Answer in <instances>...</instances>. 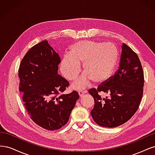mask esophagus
<instances>
[{"label":"esophagus","instance_id":"esophagus-1","mask_svg":"<svg viewBox=\"0 0 155 155\" xmlns=\"http://www.w3.org/2000/svg\"><path fill=\"white\" fill-rule=\"evenodd\" d=\"M86 92H87V91H79L78 92V94H79V97H81L83 96V95H84V94L86 93Z\"/></svg>","mask_w":155,"mask_h":155}]
</instances>
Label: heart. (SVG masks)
Wrapping results in <instances>:
<instances>
[{
  "mask_svg": "<svg viewBox=\"0 0 155 155\" xmlns=\"http://www.w3.org/2000/svg\"><path fill=\"white\" fill-rule=\"evenodd\" d=\"M69 55H65L60 64L63 76L69 80L76 78L83 63L85 71L73 83L76 89L85 88L91 81L101 83L109 79L118 63L119 52L112 43L82 41L70 46Z\"/></svg>",
  "mask_w": 155,
  "mask_h": 155,
  "instance_id": "heart-1",
  "label": "heart"
}]
</instances>
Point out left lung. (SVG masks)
Segmentation results:
<instances>
[{
	"instance_id": "obj_1",
	"label": "left lung",
	"mask_w": 155,
	"mask_h": 155,
	"mask_svg": "<svg viewBox=\"0 0 155 155\" xmlns=\"http://www.w3.org/2000/svg\"><path fill=\"white\" fill-rule=\"evenodd\" d=\"M143 84V69L137 54L123 43L118 71L97 89L88 91L94 100L91 112L94 121L109 128L125 124L138 109ZM100 91L109 93L110 97L102 98L98 94Z\"/></svg>"
}]
</instances>
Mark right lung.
Listing matches in <instances>:
<instances>
[{"mask_svg": "<svg viewBox=\"0 0 155 155\" xmlns=\"http://www.w3.org/2000/svg\"><path fill=\"white\" fill-rule=\"evenodd\" d=\"M59 55L47 40L33 46L23 58L18 69V89L31 119L49 130L66 124L79 94L64 92L69 83L58 75Z\"/></svg>", "mask_w": 155, "mask_h": 155, "instance_id": "obj_1", "label": "right lung"}]
</instances>
